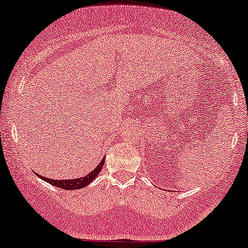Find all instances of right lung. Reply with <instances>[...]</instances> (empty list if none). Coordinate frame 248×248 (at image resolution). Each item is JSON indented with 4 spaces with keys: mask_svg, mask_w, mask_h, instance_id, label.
<instances>
[{
    "mask_svg": "<svg viewBox=\"0 0 248 248\" xmlns=\"http://www.w3.org/2000/svg\"><path fill=\"white\" fill-rule=\"evenodd\" d=\"M103 163H105V158H103L102 161L100 162V164L97 166L95 169L93 171H91L88 175H86L85 177H81V178H77V179H68V180H55V179H50L49 177L48 178H46V177H42L38 175L40 178L46 180L47 183H50L51 185L56 186V187H61V188H64V189H78V188H82L85 187V186H87L90 183L93 182L94 179H95V177L99 175V172L101 170H102V167H103Z\"/></svg>",
    "mask_w": 248,
    "mask_h": 248,
    "instance_id": "obj_1",
    "label": "right lung"
}]
</instances>
